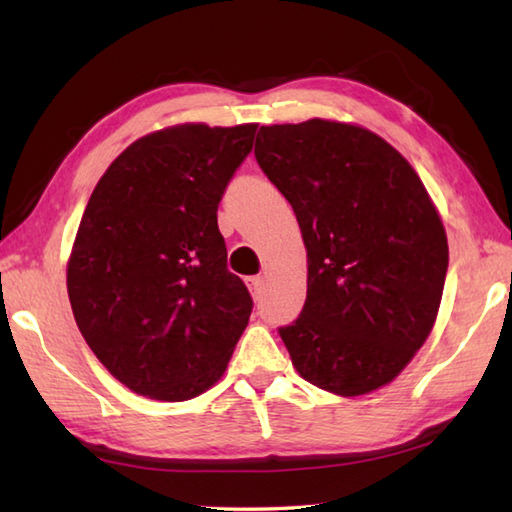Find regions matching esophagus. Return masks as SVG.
<instances>
[{"mask_svg":"<svg viewBox=\"0 0 512 512\" xmlns=\"http://www.w3.org/2000/svg\"><path fill=\"white\" fill-rule=\"evenodd\" d=\"M245 285L249 289V294H252L254 300H260L263 298V291H265V280L260 276H249L245 278Z\"/></svg>","mask_w":512,"mask_h":512,"instance_id":"obj_1","label":"esophagus"}]
</instances>
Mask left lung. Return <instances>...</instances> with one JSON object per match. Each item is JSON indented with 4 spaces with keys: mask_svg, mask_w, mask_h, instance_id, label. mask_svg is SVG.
Wrapping results in <instances>:
<instances>
[{
    "mask_svg": "<svg viewBox=\"0 0 512 512\" xmlns=\"http://www.w3.org/2000/svg\"><path fill=\"white\" fill-rule=\"evenodd\" d=\"M256 161L298 218L307 300L278 333L296 371L356 398L429 338L448 269L442 218L404 156L360 125H260Z\"/></svg>",
    "mask_w": 512,
    "mask_h": 512,
    "instance_id": "left-lung-1",
    "label": "left lung"
}]
</instances>
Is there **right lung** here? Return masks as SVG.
Wrapping results in <instances>:
<instances>
[{"label": "right lung", "instance_id": "add662e5", "mask_svg": "<svg viewBox=\"0 0 512 512\" xmlns=\"http://www.w3.org/2000/svg\"><path fill=\"white\" fill-rule=\"evenodd\" d=\"M256 123H183L128 145L86 205L68 260L81 336L114 378L183 402L221 380L252 314L227 269L218 203Z\"/></svg>", "mask_w": 512, "mask_h": 512}]
</instances>
